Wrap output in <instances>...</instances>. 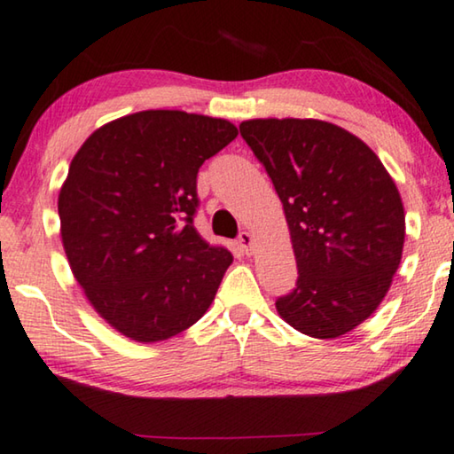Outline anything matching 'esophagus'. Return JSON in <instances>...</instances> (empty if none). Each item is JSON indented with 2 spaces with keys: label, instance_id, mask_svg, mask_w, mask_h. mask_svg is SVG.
I'll use <instances>...</instances> for the list:
<instances>
[{
  "label": "esophagus",
  "instance_id": "34e87169",
  "mask_svg": "<svg viewBox=\"0 0 454 454\" xmlns=\"http://www.w3.org/2000/svg\"><path fill=\"white\" fill-rule=\"evenodd\" d=\"M239 245L242 248V253L245 254H251L253 253V245H254V239L251 232H240L239 236Z\"/></svg>",
  "mask_w": 454,
  "mask_h": 454
}]
</instances>
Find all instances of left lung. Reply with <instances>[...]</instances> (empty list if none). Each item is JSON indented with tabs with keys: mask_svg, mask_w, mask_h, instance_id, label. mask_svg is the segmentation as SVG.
Returning a JSON list of instances; mask_svg holds the SVG:
<instances>
[{
	"mask_svg": "<svg viewBox=\"0 0 454 454\" xmlns=\"http://www.w3.org/2000/svg\"><path fill=\"white\" fill-rule=\"evenodd\" d=\"M240 136L265 166L290 228L296 288L276 300L317 340L346 335L379 309L401 263L405 212L379 156L318 119H251Z\"/></svg>",
	"mask_w": 454,
	"mask_h": 454,
	"instance_id": "obj_1",
	"label": "left lung"
}]
</instances>
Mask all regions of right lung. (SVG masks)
<instances>
[{"mask_svg": "<svg viewBox=\"0 0 454 454\" xmlns=\"http://www.w3.org/2000/svg\"><path fill=\"white\" fill-rule=\"evenodd\" d=\"M239 136L226 119L142 111L82 144L59 191L61 240L94 310L154 343L206 315L232 263L193 226L197 172Z\"/></svg>", "mask_w": 454, "mask_h": 454, "instance_id": "1", "label": "right lung"}]
</instances>
